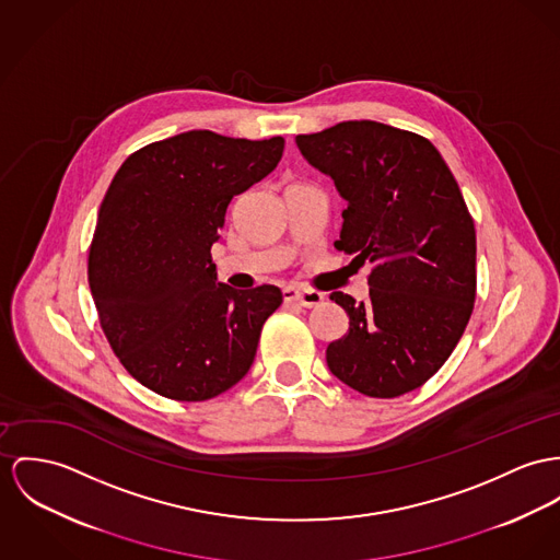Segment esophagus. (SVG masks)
I'll list each match as a JSON object with an SVG mask.
<instances>
[{
	"label": "esophagus",
	"mask_w": 560,
	"mask_h": 560,
	"mask_svg": "<svg viewBox=\"0 0 560 560\" xmlns=\"http://www.w3.org/2000/svg\"><path fill=\"white\" fill-rule=\"evenodd\" d=\"M283 299L288 302H299L301 306H317L324 302V294L313 290H299V288H283Z\"/></svg>",
	"instance_id": "esophagus-1"
}]
</instances>
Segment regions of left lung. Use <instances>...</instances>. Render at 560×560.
I'll use <instances>...</instances> for the list:
<instances>
[{"label": "left lung", "mask_w": 560, "mask_h": 560, "mask_svg": "<svg viewBox=\"0 0 560 560\" xmlns=\"http://www.w3.org/2000/svg\"><path fill=\"white\" fill-rule=\"evenodd\" d=\"M347 209L335 247L373 264L369 301L332 292L349 330L326 349L330 373L373 398L429 382L460 341L475 302V225L431 140L377 121L296 136Z\"/></svg>", "instance_id": "left-lung-1"}]
</instances>
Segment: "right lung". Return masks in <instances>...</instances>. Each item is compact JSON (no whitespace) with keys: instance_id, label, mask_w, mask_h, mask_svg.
Wrapping results in <instances>:
<instances>
[{"instance_id":"1","label":"right lung","mask_w":560,"mask_h":560,"mask_svg":"<svg viewBox=\"0 0 560 560\" xmlns=\"http://www.w3.org/2000/svg\"><path fill=\"white\" fill-rule=\"evenodd\" d=\"M281 136L191 129L131 153L115 174L89 252L102 330L140 384L173 400H209L252 369L281 290L217 281L211 247L234 196L272 173Z\"/></svg>"}]
</instances>
